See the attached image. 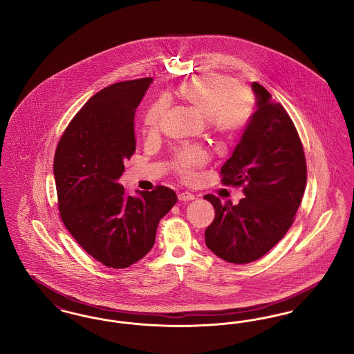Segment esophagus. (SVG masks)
Wrapping results in <instances>:
<instances>
[{"label":"esophagus","instance_id":"obj_1","mask_svg":"<svg viewBox=\"0 0 354 354\" xmlns=\"http://www.w3.org/2000/svg\"><path fill=\"white\" fill-rule=\"evenodd\" d=\"M178 198H179L180 202H189V201H194V199H195V195H192L191 192H180V194L178 195Z\"/></svg>","mask_w":354,"mask_h":354}]
</instances>
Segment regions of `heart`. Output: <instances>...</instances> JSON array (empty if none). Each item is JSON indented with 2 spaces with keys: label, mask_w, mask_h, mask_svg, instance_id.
<instances>
[{
  "label": "heart",
  "mask_w": 354,
  "mask_h": 354,
  "mask_svg": "<svg viewBox=\"0 0 354 354\" xmlns=\"http://www.w3.org/2000/svg\"><path fill=\"white\" fill-rule=\"evenodd\" d=\"M179 95L205 117L211 129L219 134L240 131L252 113L251 95L219 74H204L187 81L179 87ZM167 107L166 100H158L149 107L145 115V129L149 134L158 131ZM205 160L207 153L202 149H187L178 155L176 169L185 179H192Z\"/></svg>",
  "instance_id": "b5f03b06"
}]
</instances>
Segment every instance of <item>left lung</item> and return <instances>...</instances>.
Here are the masks:
<instances>
[{
    "label": "left lung",
    "mask_w": 354,
    "mask_h": 354,
    "mask_svg": "<svg viewBox=\"0 0 354 354\" xmlns=\"http://www.w3.org/2000/svg\"><path fill=\"white\" fill-rule=\"evenodd\" d=\"M252 91L256 111L220 171L221 182L244 185L245 196L236 205L204 196L215 208L205 244L234 264L252 263L284 237L306 185L303 145L292 119L261 84L253 82Z\"/></svg>",
    "instance_id": "left-lung-1"
}]
</instances>
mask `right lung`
Wrapping results in <instances>:
<instances>
[{"label": "right lung", "mask_w": 354, "mask_h": 354, "mask_svg": "<svg viewBox=\"0 0 354 354\" xmlns=\"http://www.w3.org/2000/svg\"><path fill=\"white\" fill-rule=\"evenodd\" d=\"M151 82H119L93 95L54 156L61 219L84 251L110 268H127L150 252L159 221L178 201L163 185L129 196L118 183L136 149L135 111Z\"/></svg>", "instance_id": "obj_1"}]
</instances>
